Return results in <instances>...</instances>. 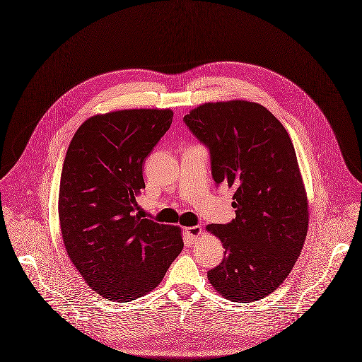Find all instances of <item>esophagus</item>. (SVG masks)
Here are the masks:
<instances>
[{
  "label": "esophagus",
  "mask_w": 362,
  "mask_h": 362,
  "mask_svg": "<svg viewBox=\"0 0 362 362\" xmlns=\"http://www.w3.org/2000/svg\"><path fill=\"white\" fill-rule=\"evenodd\" d=\"M202 228L199 226H192V227H186V234L187 237L194 243L195 240L198 238V235L201 234Z\"/></svg>",
  "instance_id": "34e87169"
}]
</instances>
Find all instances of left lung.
<instances>
[{
	"label": "left lung",
	"mask_w": 362,
	"mask_h": 362,
	"mask_svg": "<svg viewBox=\"0 0 362 362\" xmlns=\"http://www.w3.org/2000/svg\"><path fill=\"white\" fill-rule=\"evenodd\" d=\"M183 121L209 150L215 183L234 190L235 219L206 226L226 255L209 282L238 303L263 299L289 276L306 240V190L292 140L272 112L247 100L205 103Z\"/></svg>",
	"instance_id": "obj_1"
}]
</instances>
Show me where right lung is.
Returning a JSON list of instances; mask_svg holds the SVG:
<instances>
[{
    "label": "right lung",
    "instance_id": "right-lung-1",
    "mask_svg": "<svg viewBox=\"0 0 362 362\" xmlns=\"http://www.w3.org/2000/svg\"><path fill=\"white\" fill-rule=\"evenodd\" d=\"M172 118L168 109L95 115L67 148L59 189L63 243L86 284L109 300L153 291L183 250L179 227L136 214L144 160Z\"/></svg>",
    "mask_w": 362,
    "mask_h": 362
}]
</instances>
